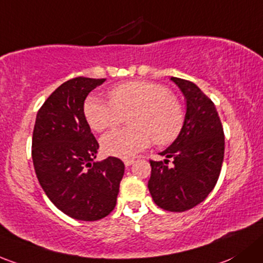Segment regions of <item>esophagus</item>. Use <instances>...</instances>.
<instances>
[{
  "label": "esophagus",
  "instance_id": "34e87169",
  "mask_svg": "<svg viewBox=\"0 0 263 263\" xmlns=\"http://www.w3.org/2000/svg\"><path fill=\"white\" fill-rule=\"evenodd\" d=\"M123 162L126 166H129V165L134 164V159H126V160H123Z\"/></svg>",
  "mask_w": 263,
  "mask_h": 263
}]
</instances>
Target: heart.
Listing matches in <instances>:
<instances>
[{
  "label": "heart",
  "instance_id": "b5f03b06",
  "mask_svg": "<svg viewBox=\"0 0 263 263\" xmlns=\"http://www.w3.org/2000/svg\"><path fill=\"white\" fill-rule=\"evenodd\" d=\"M110 101L89 97L84 103L88 123L97 132L120 124L127 117L129 126L115 129L102 139L106 154L132 157L147 147L167 145L179 136L184 123V109L165 85L154 82L131 81L109 90Z\"/></svg>",
  "mask_w": 263,
  "mask_h": 263
}]
</instances>
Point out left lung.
<instances>
[{
  "label": "left lung",
  "mask_w": 263,
  "mask_h": 263,
  "mask_svg": "<svg viewBox=\"0 0 263 263\" xmlns=\"http://www.w3.org/2000/svg\"><path fill=\"white\" fill-rule=\"evenodd\" d=\"M186 99L178 139L151 164L148 190L156 205L168 212L194 208L214 189L224 157V132L214 103L193 82L171 77ZM172 161L171 164L168 162Z\"/></svg>",
  "instance_id": "left-lung-1"
}]
</instances>
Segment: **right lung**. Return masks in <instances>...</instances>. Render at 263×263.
<instances>
[{
    "label": "right lung",
    "mask_w": 263,
    "mask_h": 263,
    "mask_svg": "<svg viewBox=\"0 0 263 263\" xmlns=\"http://www.w3.org/2000/svg\"><path fill=\"white\" fill-rule=\"evenodd\" d=\"M106 79L78 77L58 87L39 109L32 162L41 187L59 211L85 222L115 209L124 164L109 156L95 161L99 145L84 116L87 96Z\"/></svg>",
    "instance_id": "obj_1"
}]
</instances>
